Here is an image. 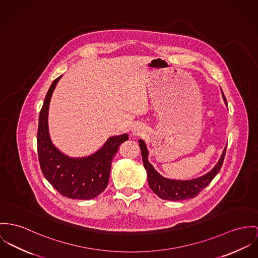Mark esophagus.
I'll use <instances>...</instances> for the list:
<instances>
[{
  "label": "esophagus",
  "instance_id": "esophagus-1",
  "mask_svg": "<svg viewBox=\"0 0 258 258\" xmlns=\"http://www.w3.org/2000/svg\"><path fill=\"white\" fill-rule=\"evenodd\" d=\"M133 135L138 137V136H143V132L141 130H139V127H135L133 130Z\"/></svg>",
  "mask_w": 258,
  "mask_h": 258
}]
</instances>
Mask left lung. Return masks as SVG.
Returning a JSON list of instances; mask_svg holds the SVG:
<instances>
[{
	"label": "left lung",
	"instance_id": "1",
	"mask_svg": "<svg viewBox=\"0 0 258 258\" xmlns=\"http://www.w3.org/2000/svg\"><path fill=\"white\" fill-rule=\"evenodd\" d=\"M222 95H223V99L227 105V100L223 92H222ZM139 147L141 150V155H142V161H143L144 168L147 172V179H148L150 188L153 190V192L156 196H158L160 199L171 200V201H179V200L196 198L218 174L223 165L224 157L226 154V149H227V146H226L222 153L221 158L219 159L218 163L210 172H208L204 176H201L199 178H194V179L178 180V179L164 178L159 174L157 171H155L154 167L148 161V150L146 148L145 142L142 139H139Z\"/></svg>",
	"mask_w": 258,
	"mask_h": 258
}]
</instances>
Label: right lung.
<instances>
[{"label":"right lung","instance_id":"obj_1","mask_svg":"<svg viewBox=\"0 0 258 258\" xmlns=\"http://www.w3.org/2000/svg\"><path fill=\"white\" fill-rule=\"evenodd\" d=\"M60 78L51 84L40 111L37 132L40 168L44 177L62 197L94 199L107 187L112 159L128 136L124 134L109 138L98 151L87 157L72 158L61 153L52 143L48 128L49 104Z\"/></svg>","mask_w":258,"mask_h":258}]
</instances>
